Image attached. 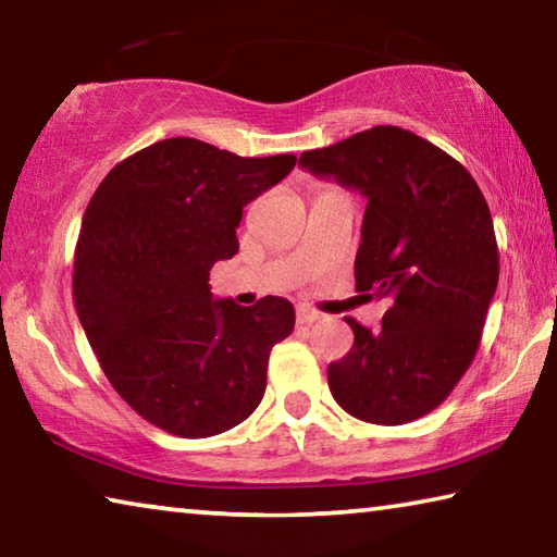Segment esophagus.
I'll return each instance as SVG.
<instances>
[{"mask_svg": "<svg viewBox=\"0 0 557 557\" xmlns=\"http://www.w3.org/2000/svg\"><path fill=\"white\" fill-rule=\"evenodd\" d=\"M319 319V312L309 307H297V324H314Z\"/></svg>", "mask_w": 557, "mask_h": 557, "instance_id": "esophagus-1", "label": "esophagus"}]
</instances>
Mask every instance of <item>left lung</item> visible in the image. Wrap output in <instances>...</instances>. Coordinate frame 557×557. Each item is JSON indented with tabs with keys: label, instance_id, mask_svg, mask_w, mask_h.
<instances>
[{
	"label": "left lung",
	"instance_id": "1",
	"mask_svg": "<svg viewBox=\"0 0 557 557\" xmlns=\"http://www.w3.org/2000/svg\"><path fill=\"white\" fill-rule=\"evenodd\" d=\"M299 164L369 201L356 289L388 299L379 332L346 319L354 346L326 371L334 400L373 425L418 420L474 361L498 285L482 188L457 159L393 125L312 149Z\"/></svg>",
	"mask_w": 557,
	"mask_h": 557
}]
</instances>
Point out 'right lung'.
I'll list each match as a JSON object with an SVG mask.
<instances>
[{
  "label": "right lung",
  "instance_id": "obj_1",
  "mask_svg": "<svg viewBox=\"0 0 557 557\" xmlns=\"http://www.w3.org/2000/svg\"><path fill=\"white\" fill-rule=\"evenodd\" d=\"M295 164L172 137L122 159L92 194L75 245V312L112 388L159 430L221 435L265 395L295 307L215 299L209 275L238 252L245 206Z\"/></svg>",
  "mask_w": 557,
  "mask_h": 557
}]
</instances>
